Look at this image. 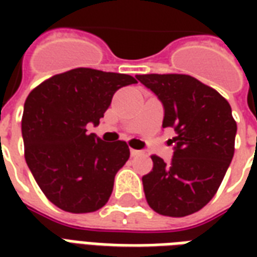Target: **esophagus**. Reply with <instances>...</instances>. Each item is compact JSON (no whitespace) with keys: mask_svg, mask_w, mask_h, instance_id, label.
<instances>
[{"mask_svg":"<svg viewBox=\"0 0 257 257\" xmlns=\"http://www.w3.org/2000/svg\"><path fill=\"white\" fill-rule=\"evenodd\" d=\"M142 154V151L140 150H134V149H131V156L132 157H138Z\"/></svg>","mask_w":257,"mask_h":257,"instance_id":"34e87169","label":"esophagus"}]
</instances>
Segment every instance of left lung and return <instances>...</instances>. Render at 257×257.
I'll return each mask as SVG.
<instances>
[{
	"instance_id": "1",
	"label": "left lung",
	"mask_w": 257,
	"mask_h": 257,
	"mask_svg": "<svg viewBox=\"0 0 257 257\" xmlns=\"http://www.w3.org/2000/svg\"><path fill=\"white\" fill-rule=\"evenodd\" d=\"M164 107L162 128L175 129L171 162L151 157L142 178L151 209L172 217L198 212L213 198L234 156L237 123L223 96L184 74L136 75Z\"/></svg>"
}]
</instances>
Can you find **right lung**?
I'll return each mask as SVG.
<instances>
[{"label":"right lung","instance_id":"add662e5","mask_svg":"<svg viewBox=\"0 0 257 257\" xmlns=\"http://www.w3.org/2000/svg\"><path fill=\"white\" fill-rule=\"evenodd\" d=\"M128 74L74 68L44 81L27 96L22 118L25 158L37 184L60 209L88 213L104 206L129 158L125 142L104 143L97 126Z\"/></svg>","mask_w":257,"mask_h":257}]
</instances>
